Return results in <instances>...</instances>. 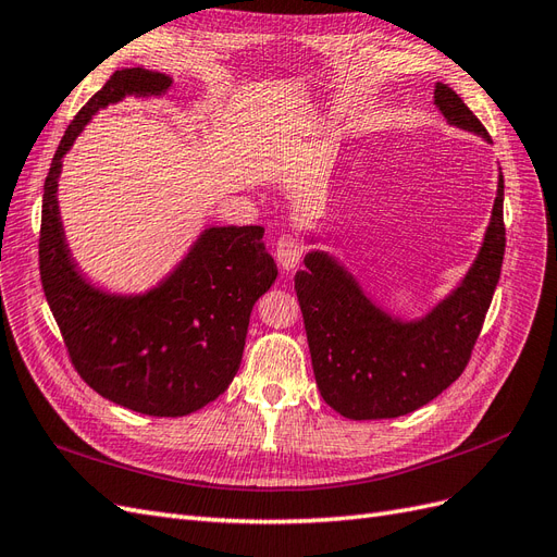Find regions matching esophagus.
I'll return each instance as SVG.
<instances>
[{"mask_svg":"<svg viewBox=\"0 0 557 557\" xmlns=\"http://www.w3.org/2000/svg\"><path fill=\"white\" fill-rule=\"evenodd\" d=\"M304 251H306V247H304V243L298 240V237H294V235H280L277 237L275 257L282 265V270H287V273H289V270L298 268L300 259H304Z\"/></svg>","mask_w":557,"mask_h":557,"instance_id":"1","label":"esophagus"}]
</instances>
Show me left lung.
<instances>
[{
	"label": "left lung",
	"mask_w": 557,
	"mask_h": 557,
	"mask_svg": "<svg viewBox=\"0 0 557 557\" xmlns=\"http://www.w3.org/2000/svg\"><path fill=\"white\" fill-rule=\"evenodd\" d=\"M434 104L455 128L490 139L483 123L446 84L434 86ZM504 235L499 170L483 243L467 273L432 308L401 317L377 304L352 270L308 231L306 240L314 247L294 282L322 399L347 420H389L450 387L467 367L497 289Z\"/></svg>",
	"instance_id": "1"
}]
</instances>
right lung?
Returning a JSON list of instances; mask_svg holds the SVG:
<instances>
[{"instance_id": "right-lung-1", "label": "right lung", "mask_w": 557, "mask_h": 557, "mask_svg": "<svg viewBox=\"0 0 557 557\" xmlns=\"http://www.w3.org/2000/svg\"><path fill=\"white\" fill-rule=\"evenodd\" d=\"M172 84L153 70H121L78 111L44 184L39 237L44 294L74 369L104 399L153 418L196 412L233 383L251 308L277 280L261 226H205L145 292H111L78 268L58 205L62 161L102 109L165 98Z\"/></svg>"}]
</instances>
